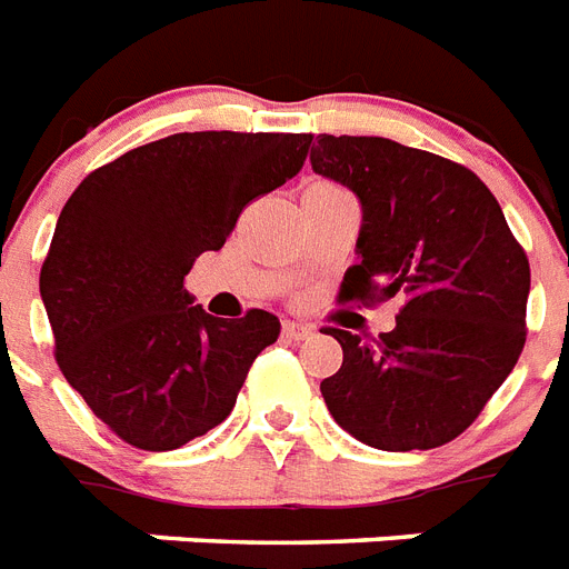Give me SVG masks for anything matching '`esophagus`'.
Listing matches in <instances>:
<instances>
[{
    "mask_svg": "<svg viewBox=\"0 0 569 569\" xmlns=\"http://www.w3.org/2000/svg\"><path fill=\"white\" fill-rule=\"evenodd\" d=\"M281 335L288 340H306L313 335V326L308 322H297V320H284L281 322Z\"/></svg>",
    "mask_w": 569,
    "mask_h": 569,
    "instance_id": "esophagus-1",
    "label": "esophagus"
}]
</instances>
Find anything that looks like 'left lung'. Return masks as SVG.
Segmentation results:
<instances>
[{
	"mask_svg": "<svg viewBox=\"0 0 569 569\" xmlns=\"http://www.w3.org/2000/svg\"><path fill=\"white\" fill-rule=\"evenodd\" d=\"M311 167L361 202L358 263L340 302L399 297L379 340L326 335L343 363L320 381L340 429L385 452L456 440L515 370L526 343L529 258L472 170L388 138L320 134Z\"/></svg>",
	"mask_w": 569,
	"mask_h": 569,
	"instance_id": "8db88e82",
	"label": "left lung"
}]
</instances>
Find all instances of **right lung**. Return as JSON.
Masks as SVG:
<instances>
[{"mask_svg":"<svg viewBox=\"0 0 569 569\" xmlns=\"http://www.w3.org/2000/svg\"><path fill=\"white\" fill-rule=\"evenodd\" d=\"M311 134L181 131L93 170L67 199L40 270L54 361L90 411L147 452L231 413L279 317H211L184 290L252 199L306 163Z\"/></svg>","mask_w":569,"mask_h":569,"instance_id":"1","label":"right lung"}]
</instances>
